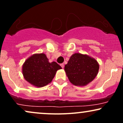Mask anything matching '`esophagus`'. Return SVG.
Segmentation results:
<instances>
[{"mask_svg":"<svg viewBox=\"0 0 123 123\" xmlns=\"http://www.w3.org/2000/svg\"><path fill=\"white\" fill-rule=\"evenodd\" d=\"M60 65H61V66L62 67V68L63 69V68H64V64H63V63H61V64H60Z\"/></svg>","mask_w":123,"mask_h":123,"instance_id":"34e87169","label":"esophagus"}]
</instances>
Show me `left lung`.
Masks as SVG:
<instances>
[{"mask_svg": "<svg viewBox=\"0 0 123 123\" xmlns=\"http://www.w3.org/2000/svg\"><path fill=\"white\" fill-rule=\"evenodd\" d=\"M69 81L78 86H85L96 77L99 65L95 59L80 53L73 54L65 66Z\"/></svg>", "mask_w": 123, "mask_h": 123, "instance_id": "8db88e82", "label": "left lung"}]
</instances>
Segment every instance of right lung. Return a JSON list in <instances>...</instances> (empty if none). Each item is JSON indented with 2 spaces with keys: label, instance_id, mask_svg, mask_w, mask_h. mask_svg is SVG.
<instances>
[{
  "label": "right lung",
  "instance_id": "obj_1",
  "mask_svg": "<svg viewBox=\"0 0 123 123\" xmlns=\"http://www.w3.org/2000/svg\"><path fill=\"white\" fill-rule=\"evenodd\" d=\"M62 68L55 62H49L46 54L36 53L25 61L22 66L24 79L31 85L42 87L50 83Z\"/></svg>",
  "mask_w": 123,
  "mask_h": 123
}]
</instances>
